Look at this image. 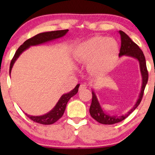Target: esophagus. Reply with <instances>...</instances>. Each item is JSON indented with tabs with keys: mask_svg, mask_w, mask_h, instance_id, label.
Returning <instances> with one entry per match:
<instances>
[{
	"mask_svg": "<svg viewBox=\"0 0 155 155\" xmlns=\"http://www.w3.org/2000/svg\"><path fill=\"white\" fill-rule=\"evenodd\" d=\"M86 88H87V84H80V85L79 91L85 90Z\"/></svg>",
	"mask_w": 155,
	"mask_h": 155,
	"instance_id": "34e87169",
	"label": "esophagus"
}]
</instances>
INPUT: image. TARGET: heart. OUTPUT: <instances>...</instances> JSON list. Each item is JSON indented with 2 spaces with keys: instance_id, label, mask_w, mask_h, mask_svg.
Returning <instances> with one entry per match:
<instances>
[{
  "instance_id": "obj_1",
  "label": "heart",
  "mask_w": 155,
  "mask_h": 155,
  "mask_svg": "<svg viewBox=\"0 0 155 155\" xmlns=\"http://www.w3.org/2000/svg\"><path fill=\"white\" fill-rule=\"evenodd\" d=\"M118 50V43L114 39L95 36L75 46L74 59L78 63L87 61L89 71L102 74L111 68Z\"/></svg>"
}]
</instances>
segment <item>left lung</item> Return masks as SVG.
Wrapping results in <instances>:
<instances>
[{
    "label": "left lung",
    "instance_id": "8db88e82",
    "mask_svg": "<svg viewBox=\"0 0 155 155\" xmlns=\"http://www.w3.org/2000/svg\"><path fill=\"white\" fill-rule=\"evenodd\" d=\"M118 33L120 34V41H121V45H120V53L118 54V56L121 57L123 56H126L128 57H132V58L137 59L139 62L140 70V73L142 76L141 91L136 103L135 104V105L133 106L132 109L127 112L126 114H124V115L118 116L114 115H109V114H107L104 111L100 104L99 102L98 99H97L96 96V94H95L94 90H92V104H91L90 108V115L97 122L105 125H111L122 121L125 118L128 117L138 107L142 99H143L144 90H145V86L147 83L148 80V72L147 70V66H146L145 58L143 54V52L139 48V46L135 42H133L132 39L126 33L121 30L118 31Z\"/></svg>",
    "mask_w": 155,
    "mask_h": 155
}]
</instances>
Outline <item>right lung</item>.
I'll return each instance as SVG.
<instances>
[{"mask_svg": "<svg viewBox=\"0 0 155 155\" xmlns=\"http://www.w3.org/2000/svg\"><path fill=\"white\" fill-rule=\"evenodd\" d=\"M68 31V29L46 31V32L38 34V35L35 36V37H31L30 39H27V41H25L24 43L18 48V49L17 50V51L14 55L13 58L12 59L11 63H10V73H11L12 68V67H13L15 62L17 59L19 58L20 54H22V53L23 51H25V50H27V48H29L31 46L39 45V44H44L46 43V42L51 41H52V40H55L56 39H58V38L63 37V36L66 35ZM79 86L80 84H78L73 90H71V92H69L68 93H66V94H63L62 96L61 97V98L59 99L58 102L56 103V106H55L50 111H48V113L41 116H30L27 114H26L27 117H29L31 120H32L33 121H35L36 123H39V124L43 125H51L54 124V123L56 122L59 118L62 117L63 114H64L68 101H69V99H71L72 97H73L74 95L77 94L78 92Z\"/></svg>", "mask_w": 155, "mask_h": 155, "instance_id": "obj_1", "label": "right lung"}]
</instances>
